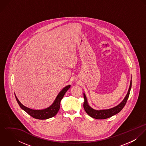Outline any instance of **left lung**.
<instances>
[{"label":"left lung","mask_w":146,"mask_h":146,"mask_svg":"<svg viewBox=\"0 0 146 146\" xmlns=\"http://www.w3.org/2000/svg\"><path fill=\"white\" fill-rule=\"evenodd\" d=\"M131 88V80L130 81V84L129 86V88L127 92V94L126 95L123 101L120 104H118L117 106L110 108V109H106V110H96L92 107H90L87 101V99L86 97L85 94L84 93V103L83 106L84 108L85 111V112L93 118L96 119H105L109 118L119 112H120L121 110L124 108L125 106V104L127 102V100L129 98V94H130V89Z\"/></svg>","instance_id":"1"}]
</instances>
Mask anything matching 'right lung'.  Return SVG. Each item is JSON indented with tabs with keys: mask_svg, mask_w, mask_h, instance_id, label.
I'll use <instances>...</instances> for the list:
<instances>
[{
	"mask_svg": "<svg viewBox=\"0 0 146 146\" xmlns=\"http://www.w3.org/2000/svg\"><path fill=\"white\" fill-rule=\"evenodd\" d=\"M71 85H67L65 86L64 88L61 90V92L57 95L56 98L55 99L54 102L46 108L42 110H33L21 104L19 101L16 96L15 95L16 99L17 102L21 108L26 112L29 115L35 119H39V120H45L51 118L54 116L57 112H58L60 108V103L65 93L68 90V89L70 88Z\"/></svg>",
	"mask_w": 146,
	"mask_h": 146,
	"instance_id": "1",
	"label": "right lung"
}]
</instances>
